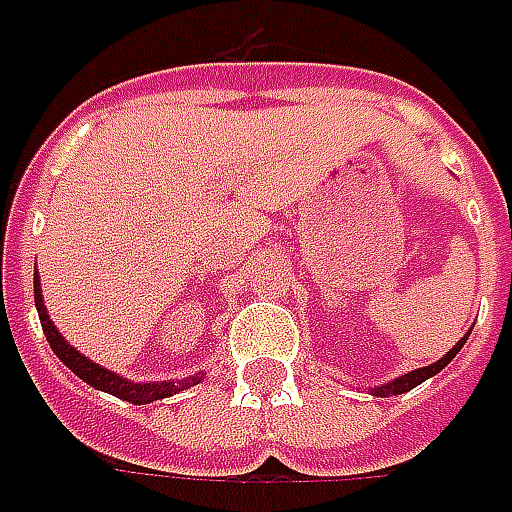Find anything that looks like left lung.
I'll return each instance as SVG.
<instances>
[{
  "label": "left lung",
  "instance_id": "obj_1",
  "mask_svg": "<svg viewBox=\"0 0 512 512\" xmlns=\"http://www.w3.org/2000/svg\"><path fill=\"white\" fill-rule=\"evenodd\" d=\"M469 333H464V339H458L456 344H453V350L448 352V355H442L437 363H429V366H423V369H415V372H407L401 374V377H396V380L385 382V385H377V388H372L374 396H380V399H385V396H401V393L412 391L415 385H420L423 380H429V377H434V374H439L445 366H448L453 358H456V352L464 347V342H467Z\"/></svg>",
  "mask_w": 512,
  "mask_h": 512
}]
</instances>
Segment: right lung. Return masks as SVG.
I'll return each instance as SVG.
<instances>
[{
  "mask_svg": "<svg viewBox=\"0 0 512 512\" xmlns=\"http://www.w3.org/2000/svg\"><path fill=\"white\" fill-rule=\"evenodd\" d=\"M34 306H37V314H40V323H43V331L48 336V344H51V350L59 355V361L70 369L73 374H78L83 382H89L92 388L97 391H105L116 396V399L130 401V404H151V401L157 399H168L173 393H181L192 388V385H198L203 380V374H195V377H184V380H168V382H132L127 377H119L116 372H108V369H102L100 363L89 361L86 355L75 350L73 344L64 339L59 328L51 323V317L45 312L43 304V287H40V276L34 274Z\"/></svg>",
  "mask_w": 512,
  "mask_h": 512,
  "instance_id": "1",
  "label": "right lung"
}]
</instances>
